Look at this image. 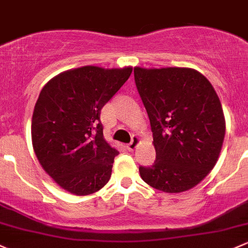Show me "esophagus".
<instances>
[{
    "label": "esophagus",
    "instance_id": "1",
    "mask_svg": "<svg viewBox=\"0 0 248 248\" xmlns=\"http://www.w3.org/2000/svg\"><path fill=\"white\" fill-rule=\"evenodd\" d=\"M140 141H141V139H140L139 136H134L132 137V141L129 143V144H126V148L127 150H130V152H132V150L136 149V147L139 145Z\"/></svg>",
    "mask_w": 248,
    "mask_h": 248
}]
</instances>
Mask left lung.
I'll return each mask as SVG.
<instances>
[{
	"label": "left lung",
	"instance_id": "8db88e82",
	"mask_svg": "<svg viewBox=\"0 0 248 248\" xmlns=\"http://www.w3.org/2000/svg\"><path fill=\"white\" fill-rule=\"evenodd\" d=\"M152 126L156 160L140 167L148 185L167 193L195 187L217 162L226 121L215 89L191 68H134Z\"/></svg>",
	"mask_w": 248,
	"mask_h": 248
}]
</instances>
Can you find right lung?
Segmentation results:
<instances>
[{
	"label": "right lung",
	"instance_id": "add662e5",
	"mask_svg": "<svg viewBox=\"0 0 248 248\" xmlns=\"http://www.w3.org/2000/svg\"><path fill=\"white\" fill-rule=\"evenodd\" d=\"M131 71V67L70 69L40 92L31 126L33 149L45 172L73 195H92L111 178L119 152L104 139L100 111Z\"/></svg>",
	"mask_w": 248,
	"mask_h": 248
}]
</instances>
